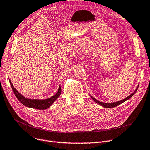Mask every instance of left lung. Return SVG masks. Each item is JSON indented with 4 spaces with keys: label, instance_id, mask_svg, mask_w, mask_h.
Returning <instances> with one entry per match:
<instances>
[{
    "label": "left lung",
    "instance_id": "left-lung-1",
    "mask_svg": "<svg viewBox=\"0 0 150 150\" xmlns=\"http://www.w3.org/2000/svg\"><path fill=\"white\" fill-rule=\"evenodd\" d=\"M138 88V86L137 88L136 89V90L134 91L133 93H132L131 94H130L129 96H128V97H126V98H125L124 99H122V100H121V101H120L115 102V103H102V102H101V101H98L97 99H95L94 98L92 97L91 96V98L93 99V100H94L95 102H96V103H97L98 104H100L101 106H103V107H104V108H114V107H115V106H118L119 104H120L122 103L123 102L126 101V100H128V99H129V98H131V97H132V96H133V95L134 94V93H135L136 92H137V91Z\"/></svg>",
    "mask_w": 150,
    "mask_h": 150
}]
</instances>
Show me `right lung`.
<instances>
[{
    "mask_svg": "<svg viewBox=\"0 0 150 150\" xmlns=\"http://www.w3.org/2000/svg\"><path fill=\"white\" fill-rule=\"evenodd\" d=\"M10 84L11 86V88L12 89V91H13V93L16 95L17 98L22 104H24V106L27 107H29L32 108L38 109V110H45L47 109L49 107L51 106L52 103L56 100V99L60 96L61 93V88L59 86V88L58 89L57 93L54 95L51 98H49L46 99H28L24 97L21 94H20L17 91L16 89L13 88V84L11 83V80H9Z\"/></svg>",
    "mask_w": 150,
    "mask_h": 150,
    "instance_id": "1",
    "label": "right lung"
}]
</instances>
